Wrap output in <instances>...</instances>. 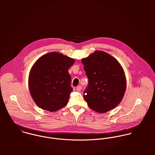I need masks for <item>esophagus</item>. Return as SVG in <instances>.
<instances>
[{"label": "esophagus", "instance_id": "esophagus-1", "mask_svg": "<svg viewBox=\"0 0 155 155\" xmlns=\"http://www.w3.org/2000/svg\"><path fill=\"white\" fill-rule=\"evenodd\" d=\"M81 89H82V87L81 86H80V85H79V86H78L77 87V88H76V90L78 91H81Z\"/></svg>", "mask_w": 155, "mask_h": 155}]
</instances>
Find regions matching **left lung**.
Instances as JSON below:
<instances>
[{
	"instance_id": "obj_1",
	"label": "left lung",
	"mask_w": 155,
	"mask_h": 155,
	"mask_svg": "<svg viewBox=\"0 0 155 155\" xmlns=\"http://www.w3.org/2000/svg\"><path fill=\"white\" fill-rule=\"evenodd\" d=\"M82 63L88 78L84 97L89 107L101 113L116 107L127 88L125 71L119 61L106 52L96 51Z\"/></svg>"
}]
</instances>
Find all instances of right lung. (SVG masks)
<instances>
[{
	"label": "right lung",
	"mask_w": 155,
	"mask_h": 155,
	"mask_svg": "<svg viewBox=\"0 0 155 155\" xmlns=\"http://www.w3.org/2000/svg\"><path fill=\"white\" fill-rule=\"evenodd\" d=\"M74 62L61 53L52 52L35 63L28 76V89L39 107L55 111L66 106L73 91L68 70Z\"/></svg>",
	"instance_id": "add662e5"
}]
</instances>
